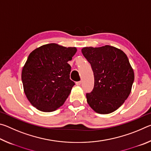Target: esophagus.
Masks as SVG:
<instances>
[{"label": "esophagus", "instance_id": "1", "mask_svg": "<svg viewBox=\"0 0 151 151\" xmlns=\"http://www.w3.org/2000/svg\"><path fill=\"white\" fill-rule=\"evenodd\" d=\"M81 83H82L81 81H78V82H76V85L77 86H80L81 85Z\"/></svg>", "mask_w": 151, "mask_h": 151}]
</instances>
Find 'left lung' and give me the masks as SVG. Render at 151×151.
Returning <instances> with one entry per match:
<instances>
[{"instance_id": "1", "label": "left lung", "mask_w": 151, "mask_h": 151, "mask_svg": "<svg viewBox=\"0 0 151 151\" xmlns=\"http://www.w3.org/2000/svg\"><path fill=\"white\" fill-rule=\"evenodd\" d=\"M91 64L94 88L86 93L87 103L97 113L109 114L121 106L131 93L134 75L127 56L112 46L81 50Z\"/></svg>"}]
</instances>
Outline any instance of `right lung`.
Returning a JSON list of instances; mask_svg holds the SVG:
<instances>
[{
    "label": "right lung",
    "instance_id": "right-lung-1",
    "mask_svg": "<svg viewBox=\"0 0 151 151\" xmlns=\"http://www.w3.org/2000/svg\"><path fill=\"white\" fill-rule=\"evenodd\" d=\"M76 50L75 47L50 43L30 52L21 78L24 93L33 106L52 112L64 104L75 85L70 79L71 66L68 61Z\"/></svg>",
    "mask_w": 151,
    "mask_h": 151
}]
</instances>
